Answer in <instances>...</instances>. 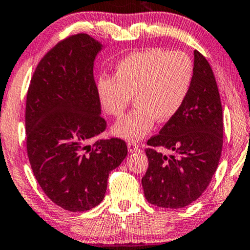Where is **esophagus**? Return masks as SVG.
I'll return each mask as SVG.
<instances>
[{
  "instance_id": "obj_1",
  "label": "esophagus",
  "mask_w": 250,
  "mask_h": 250,
  "mask_svg": "<svg viewBox=\"0 0 250 250\" xmlns=\"http://www.w3.org/2000/svg\"><path fill=\"white\" fill-rule=\"evenodd\" d=\"M127 149L130 153H134V152H138V150H140V146L139 145H137L135 143H128L127 144Z\"/></svg>"
}]
</instances>
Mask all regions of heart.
Instances as JSON below:
<instances>
[{"label":"heart","instance_id":"heart-1","mask_svg":"<svg viewBox=\"0 0 250 250\" xmlns=\"http://www.w3.org/2000/svg\"><path fill=\"white\" fill-rule=\"evenodd\" d=\"M193 78V63L186 53L149 48L126 55L117 63L113 78L102 76L96 90L106 115L120 117L134 97L135 106L112 126V133L138 141L154 123L174 118L183 106Z\"/></svg>","mask_w":250,"mask_h":250}]
</instances>
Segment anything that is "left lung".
Returning a JSON list of instances; mask_svg holds the SVG:
<instances>
[{"instance_id": "left-lung-1", "label": "left lung", "mask_w": 250, "mask_h": 250, "mask_svg": "<svg viewBox=\"0 0 250 250\" xmlns=\"http://www.w3.org/2000/svg\"><path fill=\"white\" fill-rule=\"evenodd\" d=\"M223 133V107L213 72L208 60L193 51V78L187 100L145 149L148 169L141 184L150 204L181 208L198 199L218 168ZM158 146L174 154H162Z\"/></svg>"}]
</instances>
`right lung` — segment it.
<instances>
[{
  "instance_id": "obj_1",
  "label": "right lung",
  "mask_w": 250,
  "mask_h": 250,
  "mask_svg": "<svg viewBox=\"0 0 250 250\" xmlns=\"http://www.w3.org/2000/svg\"><path fill=\"white\" fill-rule=\"evenodd\" d=\"M105 47L81 33L55 45L42 58L26 97V148L46 196L70 212L103 200L109 174L127 155L123 140L89 145L105 128L94 80V62Z\"/></svg>"
}]
</instances>
